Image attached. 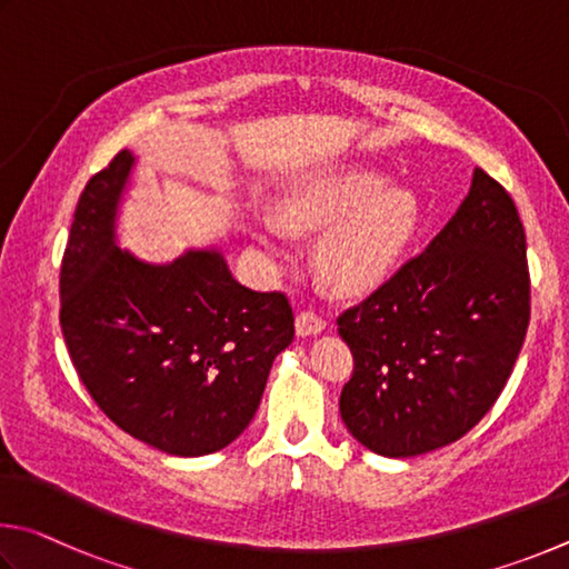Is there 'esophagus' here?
Masks as SVG:
<instances>
[{
  "mask_svg": "<svg viewBox=\"0 0 569 569\" xmlns=\"http://www.w3.org/2000/svg\"><path fill=\"white\" fill-rule=\"evenodd\" d=\"M295 327L300 337H312V335H320L327 327V322L315 310H302L300 315H297Z\"/></svg>",
  "mask_w": 569,
  "mask_h": 569,
  "instance_id": "1",
  "label": "esophagus"
}]
</instances>
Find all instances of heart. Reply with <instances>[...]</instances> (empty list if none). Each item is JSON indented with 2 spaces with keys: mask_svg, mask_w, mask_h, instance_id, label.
Here are the masks:
<instances>
[{
  "mask_svg": "<svg viewBox=\"0 0 569 569\" xmlns=\"http://www.w3.org/2000/svg\"><path fill=\"white\" fill-rule=\"evenodd\" d=\"M292 229H332L320 264L337 292H367L385 282L420 227V199L405 187H387L375 169H347L300 189L284 204ZM257 239L282 252V229L262 222Z\"/></svg>",
  "mask_w": 569,
  "mask_h": 569,
  "instance_id": "1",
  "label": "heart"
}]
</instances>
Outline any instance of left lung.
Returning <instances> with one entry per match:
<instances>
[{
  "mask_svg": "<svg viewBox=\"0 0 569 569\" xmlns=\"http://www.w3.org/2000/svg\"><path fill=\"white\" fill-rule=\"evenodd\" d=\"M337 325L355 357L340 412L357 442L415 457L470 432L530 325L525 229L507 189L475 169L442 232Z\"/></svg>",
  "mask_w": 569,
  "mask_h": 569,
  "instance_id": "8db88e82",
  "label": "left lung"
}]
</instances>
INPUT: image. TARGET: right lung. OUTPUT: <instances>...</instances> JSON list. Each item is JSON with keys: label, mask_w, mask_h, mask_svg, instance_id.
I'll return each mask as SVG.
<instances>
[{"label": "right lung", "mask_w": 569, "mask_h": 569, "mask_svg": "<svg viewBox=\"0 0 569 569\" xmlns=\"http://www.w3.org/2000/svg\"><path fill=\"white\" fill-rule=\"evenodd\" d=\"M132 167L122 149L79 197L59 325L79 380L117 427L167 455H212L252 422L295 315L282 292L239 284L219 249L149 264L117 247Z\"/></svg>", "instance_id": "right-lung-1"}]
</instances>
